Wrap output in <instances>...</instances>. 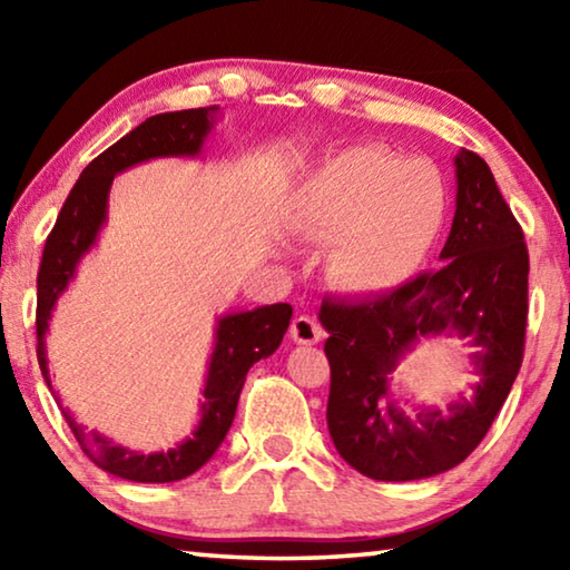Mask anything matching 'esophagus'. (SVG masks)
<instances>
[{"mask_svg": "<svg viewBox=\"0 0 570 570\" xmlns=\"http://www.w3.org/2000/svg\"><path fill=\"white\" fill-rule=\"evenodd\" d=\"M288 334H292V340L296 344H316V342H322L324 330L320 326V322L312 320V316H296Z\"/></svg>", "mask_w": 570, "mask_h": 570, "instance_id": "obj_1", "label": "esophagus"}]
</instances>
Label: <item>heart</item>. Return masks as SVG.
Instances as JSON below:
<instances>
[{
    "mask_svg": "<svg viewBox=\"0 0 570 570\" xmlns=\"http://www.w3.org/2000/svg\"><path fill=\"white\" fill-rule=\"evenodd\" d=\"M422 170L390 153L350 148L306 183L298 234L332 240L326 272L344 292L387 294L424 262L442 228L445 198L435 176V199L428 180L410 178Z\"/></svg>",
    "mask_w": 570,
    "mask_h": 570,
    "instance_id": "obj_1",
    "label": "heart"
}]
</instances>
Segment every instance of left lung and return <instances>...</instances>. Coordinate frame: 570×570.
I'll use <instances>...</instances> for the list:
<instances>
[{"label":"left lung","mask_w":570,"mask_h":570,"mask_svg":"<svg viewBox=\"0 0 570 570\" xmlns=\"http://www.w3.org/2000/svg\"><path fill=\"white\" fill-rule=\"evenodd\" d=\"M455 218L440 268L390 294L324 302L332 366L326 424L346 465L384 482L422 480L460 465L503 407L523 362L528 248L488 163L460 148ZM424 338H465L479 377L448 409L402 411L391 377Z\"/></svg>","instance_id":"1"}]
</instances>
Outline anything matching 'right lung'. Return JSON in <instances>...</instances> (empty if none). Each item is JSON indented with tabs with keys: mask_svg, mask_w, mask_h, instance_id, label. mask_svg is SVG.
Returning a JSON list of instances; mask_svg holds the SVG:
<instances>
[{
	"mask_svg": "<svg viewBox=\"0 0 570 570\" xmlns=\"http://www.w3.org/2000/svg\"><path fill=\"white\" fill-rule=\"evenodd\" d=\"M220 118L218 108L176 110L153 115L130 130L115 146L100 153L67 196L52 234L42 250L37 276V360H40L47 387L60 404L65 422L75 432L85 455L110 475L132 482H176L193 475L216 455L236 417L238 394L246 374L258 360L272 356L292 322V304L256 306L250 312L220 314L214 330V352L208 356L198 422L190 438L158 452L122 448L98 430H85L70 407H62L60 394L52 390L50 362L45 336L60 296L70 288L77 266L98 246L100 230L108 224V198L115 176L156 158H200L208 135Z\"/></svg>",
	"mask_w": 570,
	"mask_h": 570,
	"instance_id": "1",
	"label": "right lung"
}]
</instances>
